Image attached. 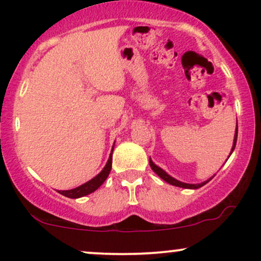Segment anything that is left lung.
Here are the masks:
<instances>
[{
    "label": "left lung",
    "mask_w": 261,
    "mask_h": 261,
    "mask_svg": "<svg viewBox=\"0 0 261 261\" xmlns=\"http://www.w3.org/2000/svg\"><path fill=\"white\" fill-rule=\"evenodd\" d=\"M237 136H238V122H237L234 139H233V146H232V149H230V153H229V155L232 154V152H233V151H234L236 143H237ZM228 158H229V157H228ZM149 166H151L152 170H153V172L155 173V174H157L158 176H160V178L163 179L164 181H167V182H168V184H170V185H174V187L184 188V189H199V188L203 187V185H205V184H207V182H208L210 180H211L212 178H214V176H211V178L207 179V180H205V181H202V182H199V184H189V182H182V181H180V180H178V179L173 178V176H172V175H169L168 173L166 172V170H163V169L161 168V167H158L157 164H154V163H153V161H152L151 158H149Z\"/></svg>",
    "instance_id": "1"
}]
</instances>
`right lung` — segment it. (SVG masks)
Instances as JSON below:
<instances>
[{"label":"right lung","mask_w":261,"mask_h":261,"mask_svg":"<svg viewBox=\"0 0 261 261\" xmlns=\"http://www.w3.org/2000/svg\"><path fill=\"white\" fill-rule=\"evenodd\" d=\"M113 149H114V146H113ZM113 149H112V153H110V155H109V160H108V162H107L106 167L101 169V172L99 173V174H97L94 178H92L91 180L85 182V184L80 185V187L71 189V190H59V193L66 197H70V199H79V197L89 195V194H92L93 191L97 190V189L107 180L108 175H109L110 170H112Z\"/></svg>","instance_id":"obj_1"}]
</instances>
